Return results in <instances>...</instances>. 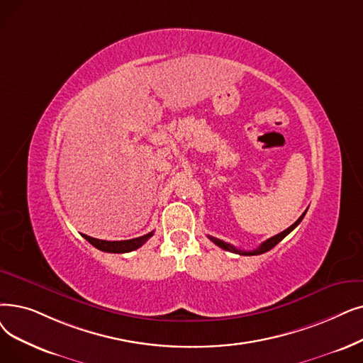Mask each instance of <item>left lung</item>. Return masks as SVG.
<instances>
[{
    "instance_id": "1",
    "label": "left lung",
    "mask_w": 363,
    "mask_h": 363,
    "mask_svg": "<svg viewBox=\"0 0 363 363\" xmlns=\"http://www.w3.org/2000/svg\"><path fill=\"white\" fill-rule=\"evenodd\" d=\"M307 212V211H306ZM306 212L299 216L295 223L289 227V228H286L285 231H281V233H279V234H276V235H273V238H270L269 240H265V242H262L257 249H254V250H242V249H238V247H234L233 245H230V243H225V242H223V240H219V239H215V238H212V235H208V238L215 243V245H218L219 247H223V249H225V250H230V252H233V254H239V255H261V254H264V252H269L270 249H273L279 242H281L283 239L286 238V235L299 224L303 220V218H304V215H306Z\"/></svg>"
}]
</instances>
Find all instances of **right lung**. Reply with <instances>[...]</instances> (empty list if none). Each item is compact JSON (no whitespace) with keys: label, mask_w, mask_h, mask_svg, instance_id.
Wrapping results in <instances>:
<instances>
[{"label":"right lung","mask_w":363,"mask_h":363,"mask_svg":"<svg viewBox=\"0 0 363 363\" xmlns=\"http://www.w3.org/2000/svg\"><path fill=\"white\" fill-rule=\"evenodd\" d=\"M84 235V239L91 243L94 247H98L99 250H104V252H111V254H125V252H132L138 247L143 246L151 235H152V231L145 234V235H140V238H136V239H130V240H120V242H108V240H99V239H93L90 238V235Z\"/></svg>","instance_id":"right-lung-1"}]
</instances>
